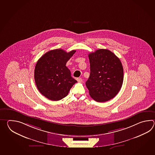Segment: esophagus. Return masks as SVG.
<instances>
[{
	"label": "esophagus",
	"mask_w": 155,
	"mask_h": 155,
	"mask_svg": "<svg viewBox=\"0 0 155 155\" xmlns=\"http://www.w3.org/2000/svg\"><path fill=\"white\" fill-rule=\"evenodd\" d=\"M76 80L78 81V82H82V79L81 78H77Z\"/></svg>",
	"instance_id": "obj_1"
}]
</instances>
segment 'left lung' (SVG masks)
Instances as JSON below:
<instances>
[{"mask_svg":"<svg viewBox=\"0 0 155 155\" xmlns=\"http://www.w3.org/2000/svg\"><path fill=\"white\" fill-rule=\"evenodd\" d=\"M90 74L86 82L89 94L96 101H107L121 88L124 70L119 58L107 49H98L88 55Z\"/></svg>","mask_w":155,"mask_h":155,"instance_id":"left-lung-1","label":"left lung"}]
</instances>
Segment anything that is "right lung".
<instances>
[{"label":"right lung","instance_id":"right-lung-1","mask_svg":"<svg viewBox=\"0 0 155 155\" xmlns=\"http://www.w3.org/2000/svg\"><path fill=\"white\" fill-rule=\"evenodd\" d=\"M76 50L67 53L58 49L45 53L36 63L34 79L39 92L52 101H58L66 97L77 81L71 76L66 66L68 61Z\"/></svg>","mask_w":155,"mask_h":155}]
</instances>
